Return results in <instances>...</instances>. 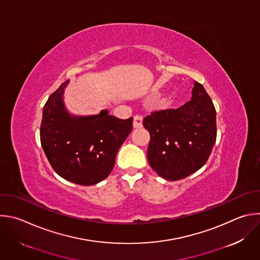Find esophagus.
<instances>
[{
    "mask_svg": "<svg viewBox=\"0 0 260 260\" xmlns=\"http://www.w3.org/2000/svg\"><path fill=\"white\" fill-rule=\"evenodd\" d=\"M142 121H143V117L141 115H136L134 117V122H133L134 127H136V128L142 127Z\"/></svg>",
    "mask_w": 260,
    "mask_h": 260,
    "instance_id": "esophagus-1",
    "label": "esophagus"
}]
</instances>
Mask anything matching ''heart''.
Here are the masks:
<instances>
[{
    "label": "heart",
    "instance_id": "heart-1",
    "mask_svg": "<svg viewBox=\"0 0 260 260\" xmlns=\"http://www.w3.org/2000/svg\"><path fill=\"white\" fill-rule=\"evenodd\" d=\"M154 98H157V95H155ZM169 105H170V101L167 100V99H164V100H161V101L157 102L155 104V107L158 108V109H166V108L169 107Z\"/></svg>",
    "mask_w": 260,
    "mask_h": 260
}]
</instances>
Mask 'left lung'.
I'll return each instance as SVG.
<instances>
[{
	"mask_svg": "<svg viewBox=\"0 0 260 260\" xmlns=\"http://www.w3.org/2000/svg\"><path fill=\"white\" fill-rule=\"evenodd\" d=\"M143 125L150 134L148 162L168 181L185 179L200 169L216 141V111L197 81L189 102L178 109L151 112Z\"/></svg>",
	"mask_w": 260,
	"mask_h": 260,
	"instance_id": "8db88e82",
	"label": "left lung"
}]
</instances>
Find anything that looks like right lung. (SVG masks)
Wrapping results in <instances>:
<instances>
[{"mask_svg": "<svg viewBox=\"0 0 260 260\" xmlns=\"http://www.w3.org/2000/svg\"><path fill=\"white\" fill-rule=\"evenodd\" d=\"M63 82L43 110L41 144L53 169L76 185L92 186L106 179L118 149L133 129V117L119 119L107 110L86 117L71 116L62 102Z\"/></svg>", "mask_w": 260, "mask_h": 260, "instance_id": "right-lung-1", "label": "right lung"}]
</instances>
